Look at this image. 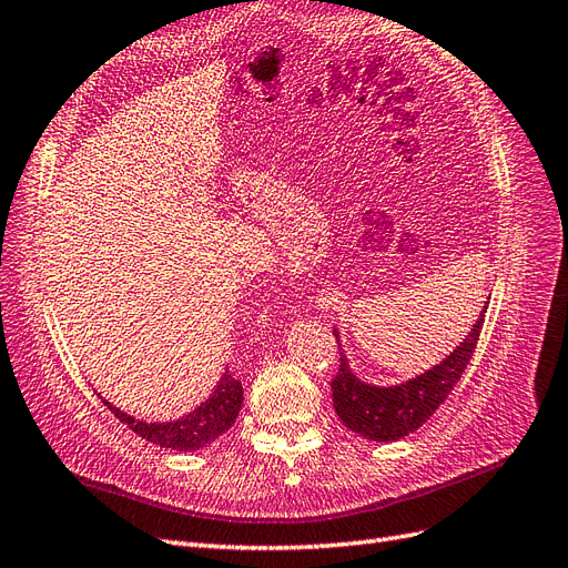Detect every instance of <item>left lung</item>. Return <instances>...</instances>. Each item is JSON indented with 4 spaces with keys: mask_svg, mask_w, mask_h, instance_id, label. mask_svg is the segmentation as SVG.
<instances>
[{
    "mask_svg": "<svg viewBox=\"0 0 568 568\" xmlns=\"http://www.w3.org/2000/svg\"><path fill=\"white\" fill-rule=\"evenodd\" d=\"M485 315L473 325V332L466 336L447 361L435 365L425 375L408 379L398 387H371L348 371L346 358L342 356L339 371L332 379V398L336 416L344 420L351 430L375 439L394 442L402 439L433 416V413L447 402L449 392L462 379L468 367L473 351L478 346ZM336 334V332H334ZM339 336V334H336Z\"/></svg>",
    "mask_w": 568,
    "mask_h": 568,
    "instance_id": "obj_1",
    "label": "left lung"
}]
</instances>
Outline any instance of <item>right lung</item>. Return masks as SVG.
<instances>
[{
	"instance_id": "1",
	"label": "right lung",
	"mask_w": 568,
	"mask_h": 568,
	"mask_svg": "<svg viewBox=\"0 0 568 568\" xmlns=\"http://www.w3.org/2000/svg\"><path fill=\"white\" fill-rule=\"evenodd\" d=\"M241 404H243L241 379H236L229 371L220 379L217 389H214V394L205 404H201L193 413H189V416H183L174 423L135 420L129 416V413H121L110 402H104V406L110 408L121 423L129 425L138 437L158 444V447L176 449V452H195V449L207 447V444H212L236 423Z\"/></svg>"
}]
</instances>
